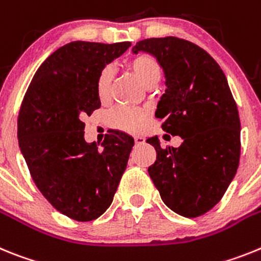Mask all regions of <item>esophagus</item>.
<instances>
[{"instance_id": "esophagus-1", "label": "esophagus", "mask_w": 261, "mask_h": 261, "mask_svg": "<svg viewBox=\"0 0 261 261\" xmlns=\"http://www.w3.org/2000/svg\"><path fill=\"white\" fill-rule=\"evenodd\" d=\"M134 140H135V144H137V146H140V144L144 143V138L143 137H139V135H137V137H134Z\"/></svg>"}]
</instances>
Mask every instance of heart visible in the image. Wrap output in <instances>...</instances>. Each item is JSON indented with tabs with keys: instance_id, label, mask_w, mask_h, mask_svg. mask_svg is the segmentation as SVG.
<instances>
[{
	"instance_id": "1",
	"label": "heart",
	"mask_w": 261,
	"mask_h": 261,
	"mask_svg": "<svg viewBox=\"0 0 261 261\" xmlns=\"http://www.w3.org/2000/svg\"><path fill=\"white\" fill-rule=\"evenodd\" d=\"M127 67L135 74L139 83L146 88H148L149 85H158L162 79V67L158 60L148 54L133 56L127 62ZM112 81L113 69L110 67H105L99 72L96 81L97 96L101 101H106L110 97ZM109 121L113 127L128 133H138L144 126L146 113L140 109L130 108V106H118L110 113Z\"/></svg>"
}]
</instances>
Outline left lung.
I'll list each match as a JSON object with an SVG mask.
<instances>
[{
  "mask_svg": "<svg viewBox=\"0 0 261 261\" xmlns=\"http://www.w3.org/2000/svg\"><path fill=\"white\" fill-rule=\"evenodd\" d=\"M158 59L167 89L156 109L162 127L182 138L180 147L156 149L148 168L163 202L174 213L196 218L213 209L237 173L240 121L225 73L214 59L189 40L149 38L133 47Z\"/></svg>",
  "mask_w": 261,
  "mask_h": 261,
  "instance_id": "obj_1",
  "label": "left lung"
}]
</instances>
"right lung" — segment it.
<instances>
[{
	"instance_id": "right-lung-1",
	"label": "right lung",
	"mask_w": 261,
	"mask_h": 261,
	"mask_svg": "<svg viewBox=\"0 0 261 261\" xmlns=\"http://www.w3.org/2000/svg\"><path fill=\"white\" fill-rule=\"evenodd\" d=\"M130 42H71L34 74L18 115V143L36 188L58 212L79 222L112 205L134 139L109 130L102 148L84 139V118L101 108L96 81Z\"/></svg>"
}]
</instances>
